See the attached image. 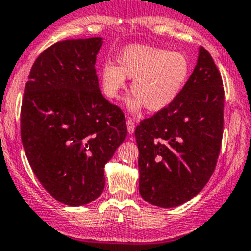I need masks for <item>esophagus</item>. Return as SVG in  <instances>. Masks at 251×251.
<instances>
[{
	"mask_svg": "<svg viewBox=\"0 0 251 251\" xmlns=\"http://www.w3.org/2000/svg\"><path fill=\"white\" fill-rule=\"evenodd\" d=\"M126 124H127V131L128 133H133V131H135V120H133L132 118H127V120H126Z\"/></svg>",
	"mask_w": 251,
	"mask_h": 251,
	"instance_id": "34e87169",
	"label": "esophagus"
}]
</instances>
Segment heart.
Masks as SVG:
<instances>
[{
    "label": "heart",
    "mask_w": 251,
    "mask_h": 251,
    "mask_svg": "<svg viewBox=\"0 0 251 251\" xmlns=\"http://www.w3.org/2000/svg\"><path fill=\"white\" fill-rule=\"evenodd\" d=\"M191 72V62L182 51L145 44H133L118 57V65L105 63L100 72L102 91L110 99H119L126 89V78H133L128 100L133 111L145 105L149 111L167 107L183 89Z\"/></svg>",
    "instance_id": "1"
}]
</instances>
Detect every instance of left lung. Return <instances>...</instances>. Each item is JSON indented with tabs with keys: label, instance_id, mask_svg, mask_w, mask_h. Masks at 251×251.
<instances>
[{
	"label": "left lung",
	"instance_id": "8db88e82",
	"mask_svg": "<svg viewBox=\"0 0 251 251\" xmlns=\"http://www.w3.org/2000/svg\"><path fill=\"white\" fill-rule=\"evenodd\" d=\"M223 124L221 72L201 47L196 68L177 98L136 126L142 198L172 208L200 193L217 166Z\"/></svg>",
	"mask_w": 251,
	"mask_h": 251
}]
</instances>
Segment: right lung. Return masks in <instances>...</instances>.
Listing matches in <instances>:
<instances>
[{"label": "right lung", "instance_id": "right-lung-1", "mask_svg": "<svg viewBox=\"0 0 251 251\" xmlns=\"http://www.w3.org/2000/svg\"><path fill=\"white\" fill-rule=\"evenodd\" d=\"M102 38L67 39L32 65L21 106V139L43 188L63 204L93 202L104 167L127 135L123 110L102 97L95 62Z\"/></svg>", "mask_w": 251, "mask_h": 251}]
</instances>
